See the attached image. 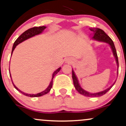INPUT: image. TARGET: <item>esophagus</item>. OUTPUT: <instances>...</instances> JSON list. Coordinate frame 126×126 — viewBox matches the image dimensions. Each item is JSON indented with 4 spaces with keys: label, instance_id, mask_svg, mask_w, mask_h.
<instances>
[{
    "label": "esophagus",
    "instance_id": "obj_1",
    "mask_svg": "<svg viewBox=\"0 0 126 126\" xmlns=\"http://www.w3.org/2000/svg\"><path fill=\"white\" fill-rule=\"evenodd\" d=\"M68 62H69V63H72V62H71V60H69V61H68Z\"/></svg>",
    "mask_w": 126,
    "mask_h": 126
}]
</instances>
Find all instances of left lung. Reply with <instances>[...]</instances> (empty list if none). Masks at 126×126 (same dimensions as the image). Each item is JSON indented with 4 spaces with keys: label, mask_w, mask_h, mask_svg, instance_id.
<instances>
[{
    "label": "left lung",
    "mask_w": 126,
    "mask_h": 126,
    "mask_svg": "<svg viewBox=\"0 0 126 126\" xmlns=\"http://www.w3.org/2000/svg\"><path fill=\"white\" fill-rule=\"evenodd\" d=\"M90 30L92 32H93V37H92L93 39H94V40H96L98 41H101V42H106V43L109 44V45H110V47H111L112 51H113V54H114L115 58H116L117 64V67L119 68V60H118L117 54V51H116V48H115L114 43H113V40H111V38L107 35L106 33L104 32L103 30L100 29L90 28ZM117 72H119V71H118ZM72 79H73V84L75 87L76 90L78 91L79 93L84 96L92 97H100V96H103V95L105 94L109 90H110V89L113 87V85L114 84L115 82H116V81H115L113 85L110 86V87L108 88V89H107L106 90H103L100 92H98V93H89V92H86V90H83L82 88L80 87L78 79L76 78V76L75 75V72H74V71L73 70H72Z\"/></svg>",
    "instance_id": "8db88e82"
}]
</instances>
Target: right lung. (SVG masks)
<instances>
[{
    "label": "right lung",
    "instance_id": "add662e5",
    "mask_svg": "<svg viewBox=\"0 0 126 126\" xmlns=\"http://www.w3.org/2000/svg\"><path fill=\"white\" fill-rule=\"evenodd\" d=\"M46 26L34 27V28H30V29H29L27 30L25 32L23 33L22 34H21V35L17 39H16V41L15 42L14 44H13V47H12V53H13V50H14L15 47H16V46H17V45H19V43H22V42H23V41L27 40V39H29V38H30V37H33V36H34L35 35H37V34H40V33H42V32H43V30H45V29H46ZM60 69H61V67H59V69H57L56 70L55 72L53 73V75H52V79H51V81H50V83L49 86H48L46 90H45L44 91H43V92H40V93H39L35 94H27V93H23V92H22V91L20 90L19 89H17V87H16V86H15V84H13V81H12V83H13V86H14L15 89H16L17 90L19 91V92H20L21 93H22L23 94L25 95V96H28V97H40V96H43V95L46 94H47V93H48V92L50 91L51 87H52V86H53V80L54 76L56 75L57 73H58L59 71L60 70ZM10 78H11V75H10ZM11 79H12V78H11Z\"/></svg>",
    "mask_w": 126,
    "mask_h": 126
}]
</instances>
